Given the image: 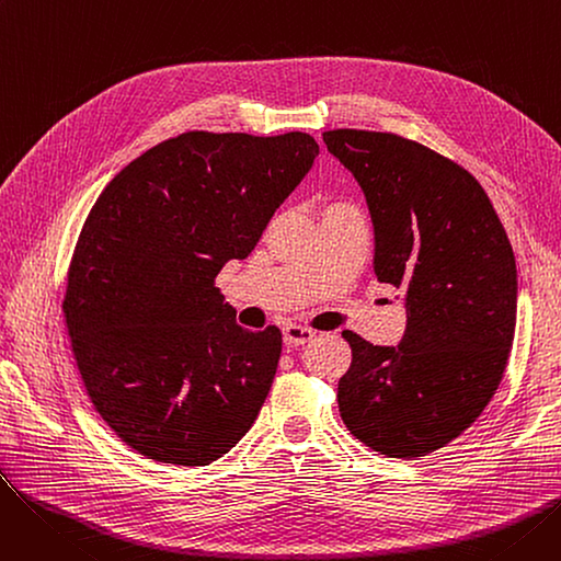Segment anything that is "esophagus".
Returning <instances> with one entry per match:
<instances>
[{
	"instance_id": "esophagus-1",
	"label": "esophagus",
	"mask_w": 561,
	"mask_h": 561,
	"mask_svg": "<svg viewBox=\"0 0 561 561\" xmlns=\"http://www.w3.org/2000/svg\"><path fill=\"white\" fill-rule=\"evenodd\" d=\"M313 336H316V332L309 328H302V325H286L284 328L286 345H305V343L313 341Z\"/></svg>"
}]
</instances>
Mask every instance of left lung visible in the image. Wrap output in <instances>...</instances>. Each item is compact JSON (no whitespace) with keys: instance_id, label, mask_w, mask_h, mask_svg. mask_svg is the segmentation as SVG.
Returning a JSON list of instances; mask_svg holds the SVG:
<instances>
[{"instance_id":"8db88e82","label":"left lung","mask_w":561,"mask_h":561,"mask_svg":"<svg viewBox=\"0 0 561 561\" xmlns=\"http://www.w3.org/2000/svg\"><path fill=\"white\" fill-rule=\"evenodd\" d=\"M328 150L359 182L373 268L402 288L398 345L343 332L352 364L339 411L362 444L398 459L450 444L493 398L516 330V259L480 182L430 147L387 131L334 129Z\"/></svg>"}]
</instances>
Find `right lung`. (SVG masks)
<instances>
[{"mask_svg": "<svg viewBox=\"0 0 561 561\" xmlns=\"http://www.w3.org/2000/svg\"><path fill=\"white\" fill-rule=\"evenodd\" d=\"M318 157L302 131H186L117 172L88 214L64 313L83 387L147 459L206 466L256 421L282 332L243 330L216 288Z\"/></svg>", "mask_w": 561, "mask_h": 561, "instance_id": "right-lung-1", "label": "right lung"}]
</instances>
